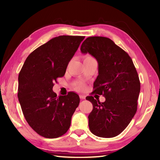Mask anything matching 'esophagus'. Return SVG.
<instances>
[{"instance_id": "obj_1", "label": "esophagus", "mask_w": 160, "mask_h": 160, "mask_svg": "<svg viewBox=\"0 0 160 160\" xmlns=\"http://www.w3.org/2000/svg\"><path fill=\"white\" fill-rule=\"evenodd\" d=\"M85 98H86V96H84V95H82V94H80V98L81 100H84V99H85Z\"/></svg>"}]
</instances>
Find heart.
Segmentation results:
<instances>
[{
  "label": "heart",
  "instance_id": "b5f03b06",
  "mask_svg": "<svg viewBox=\"0 0 160 160\" xmlns=\"http://www.w3.org/2000/svg\"><path fill=\"white\" fill-rule=\"evenodd\" d=\"M87 57H91L89 56H85V58H87ZM76 89H78V90H82L84 89V85L83 84H79V85H78L76 87Z\"/></svg>",
  "mask_w": 160,
  "mask_h": 160
}]
</instances>
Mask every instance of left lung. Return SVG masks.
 I'll return each instance as SVG.
<instances>
[{
  "label": "left lung",
  "instance_id": "obj_1",
  "mask_svg": "<svg viewBox=\"0 0 160 160\" xmlns=\"http://www.w3.org/2000/svg\"><path fill=\"white\" fill-rule=\"evenodd\" d=\"M80 50L97 60L98 76L93 83V93L106 98L100 102L93 96L86 98L93 104L88 117L90 131L100 138L117 136L137 111L140 82L136 69L128 54L106 37H89Z\"/></svg>",
  "mask_w": 160,
  "mask_h": 160
}]
</instances>
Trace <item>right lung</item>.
<instances>
[{
	"label": "right lung",
	"instance_id": "1",
	"mask_svg": "<svg viewBox=\"0 0 160 160\" xmlns=\"http://www.w3.org/2000/svg\"><path fill=\"white\" fill-rule=\"evenodd\" d=\"M84 38L60 36L51 39L29 54L20 71L18 98L23 115L33 130L44 138L65 133L79 105L76 93L58 97L52 89L58 78L64 76Z\"/></svg>",
	"mask_w": 160,
	"mask_h": 160
}]
</instances>
